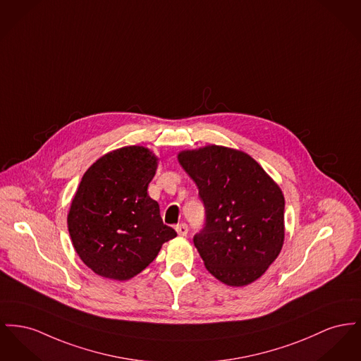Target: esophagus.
<instances>
[{"instance_id":"obj_1","label":"esophagus","mask_w":361,"mask_h":361,"mask_svg":"<svg viewBox=\"0 0 361 361\" xmlns=\"http://www.w3.org/2000/svg\"><path fill=\"white\" fill-rule=\"evenodd\" d=\"M176 232L178 233V235H183V237L187 235V233H188V225L185 222L176 225Z\"/></svg>"}]
</instances>
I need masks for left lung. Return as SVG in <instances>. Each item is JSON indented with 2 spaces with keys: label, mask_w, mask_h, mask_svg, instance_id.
<instances>
[{
  "label": "left lung",
  "mask_w": 361,
  "mask_h": 361,
  "mask_svg": "<svg viewBox=\"0 0 361 361\" xmlns=\"http://www.w3.org/2000/svg\"><path fill=\"white\" fill-rule=\"evenodd\" d=\"M178 161L204 204L193 244L221 282L244 286L262 276L283 244V195L245 152L209 146L183 151Z\"/></svg>",
  "instance_id": "1"
}]
</instances>
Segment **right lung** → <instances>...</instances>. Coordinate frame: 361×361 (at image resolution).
<instances>
[{
	"instance_id": "add662e5",
	"label": "right lung",
	"mask_w": 361,
	"mask_h": 361,
	"mask_svg": "<svg viewBox=\"0 0 361 361\" xmlns=\"http://www.w3.org/2000/svg\"><path fill=\"white\" fill-rule=\"evenodd\" d=\"M157 161L149 149L130 146L109 152L85 171L68 214V231L95 274L129 279L177 235L147 193Z\"/></svg>"
}]
</instances>
